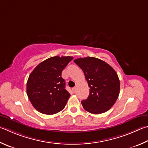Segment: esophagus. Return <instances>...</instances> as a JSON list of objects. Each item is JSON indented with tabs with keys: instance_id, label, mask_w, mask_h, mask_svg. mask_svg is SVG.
<instances>
[{
	"instance_id": "34e87169",
	"label": "esophagus",
	"mask_w": 148,
	"mask_h": 148,
	"mask_svg": "<svg viewBox=\"0 0 148 148\" xmlns=\"http://www.w3.org/2000/svg\"><path fill=\"white\" fill-rule=\"evenodd\" d=\"M72 91H73V92H74L75 91H76V87H73L72 88Z\"/></svg>"
}]
</instances>
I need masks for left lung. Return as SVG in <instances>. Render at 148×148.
I'll list each match as a JSON object with an SVG mask.
<instances>
[{
	"instance_id": "1",
	"label": "left lung",
	"mask_w": 148,
	"mask_h": 148,
	"mask_svg": "<svg viewBox=\"0 0 148 148\" xmlns=\"http://www.w3.org/2000/svg\"><path fill=\"white\" fill-rule=\"evenodd\" d=\"M74 61L84 72L89 95L82 104L86 111L101 114L108 111L116 102L120 93V80L116 71L100 59L87 57Z\"/></svg>"
}]
</instances>
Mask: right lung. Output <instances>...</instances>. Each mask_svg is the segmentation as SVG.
Listing matches in <instances>:
<instances>
[{"label":"right lung","mask_w":148,"mask_h":148,"mask_svg":"<svg viewBox=\"0 0 148 148\" xmlns=\"http://www.w3.org/2000/svg\"><path fill=\"white\" fill-rule=\"evenodd\" d=\"M71 56H54L39 63L29 76L26 92L32 106L45 114H53L63 110L71 95L65 89L61 73Z\"/></svg>","instance_id":"add662e5"}]
</instances>
